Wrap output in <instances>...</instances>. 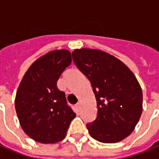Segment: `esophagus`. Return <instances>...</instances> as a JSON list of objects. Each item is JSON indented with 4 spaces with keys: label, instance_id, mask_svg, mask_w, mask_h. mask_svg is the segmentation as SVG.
Masks as SVG:
<instances>
[{
    "label": "esophagus",
    "instance_id": "esophagus-1",
    "mask_svg": "<svg viewBox=\"0 0 159 159\" xmlns=\"http://www.w3.org/2000/svg\"><path fill=\"white\" fill-rule=\"evenodd\" d=\"M76 107H77V109H80V103H78V104H76Z\"/></svg>",
    "mask_w": 159,
    "mask_h": 159
}]
</instances>
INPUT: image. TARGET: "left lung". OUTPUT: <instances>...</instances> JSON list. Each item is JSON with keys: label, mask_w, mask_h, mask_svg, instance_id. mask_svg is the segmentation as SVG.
<instances>
[{"label": "left lung", "mask_w": 159, "mask_h": 159, "mask_svg": "<svg viewBox=\"0 0 159 159\" xmlns=\"http://www.w3.org/2000/svg\"><path fill=\"white\" fill-rule=\"evenodd\" d=\"M77 68L90 81L97 101L96 119L86 124L89 134L104 143H118L134 131L143 111V93L128 66L100 50L72 52Z\"/></svg>", "instance_id": "obj_1"}]
</instances>
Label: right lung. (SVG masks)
<instances>
[{
	"label": "right lung",
	"instance_id": "add662e5",
	"mask_svg": "<svg viewBox=\"0 0 159 159\" xmlns=\"http://www.w3.org/2000/svg\"><path fill=\"white\" fill-rule=\"evenodd\" d=\"M71 61L69 50L50 51L30 66L18 87L15 107L20 124L36 142L55 143L63 140L75 118L66 93L57 87L58 80Z\"/></svg>",
	"mask_w": 159,
	"mask_h": 159
}]
</instances>
